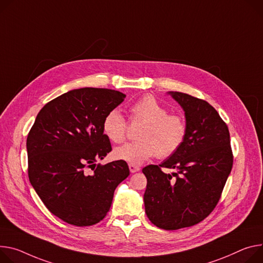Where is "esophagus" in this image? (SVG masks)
Returning <instances> with one entry per match:
<instances>
[{"instance_id":"esophagus-1","label":"esophagus","mask_w":263,"mask_h":263,"mask_svg":"<svg viewBox=\"0 0 263 263\" xmlns=\"http://www.w3.org/2000/svg\"><path fill=\"white\" fill-rule=\"evenodd\" d=\"M129 169H130V172L131 173H135V172H138L140 169H139V166H137V165H135V164H129Z\"/></svg>"}]
</instances>
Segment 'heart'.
<instances>
[{
	"label": "heart",
	"instance_id": "heart-1",
	"mask_svg": "<svg viewBox=\"0 0 263 263\" xmlns=\"http://www.w3.org/2000/svg\"><path fill=\"white\" fill-rule=\"evenodd\" d=\"M129 113L132 124H141L136 133L138 140L115 149L116 159L140 164L155 155L169 157L182 145L186 133L184 119L177 114H169L168 109L151 95L133 103ZM103 131L115 144L125 140L127 123L121 112L111 110L106 114Z\"/></svg>",
	"mask_w": 263,
	"mask_h": 263
}]
</instances>
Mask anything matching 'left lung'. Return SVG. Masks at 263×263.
Listing matches in <instances>:
<instances>
[{
  "instance_id": "8db88e82",
  "label": "left lung",
  "mask_w": 263,
  "mask_h": 263,
  "mask_svg": "<svg viewBox=\"0 0 263 263\" xmlns=\"http://www.w3.org/2000/svg\"><path fill=\"white\" fill-rule=\"evenodd\" d=\"M184 111L186 133L180 148L159 165L142 169L150 221L178 230L202 221L218 203L233 166L230 132L208 102L181 92H168ZM161 167L174 168L165 175Z\"/></svg>"
}]
</instances>
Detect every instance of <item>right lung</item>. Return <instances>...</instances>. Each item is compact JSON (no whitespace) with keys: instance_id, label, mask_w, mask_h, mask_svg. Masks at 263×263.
I'll use <instances>...</instances> for the list:
<instances>
[{"instance_id":"add662e5","label":"right lung","mask_w":263,"mask_h":263,"mask_svg":"<svg viewBox=\"0 0 263 263\" xmlns=\"http://www.w3.org/2000/svg\"><path fill=\"white\" fill-rule=\"evenodd\" d=\"M125 98L103 88L68 91L41 109L29 131L30 183L46 208L69 224L89 227L103 220L116 186L130 174L123 160L95 163L112 150L104 118Z\"/></svg>"}]
</instances>
